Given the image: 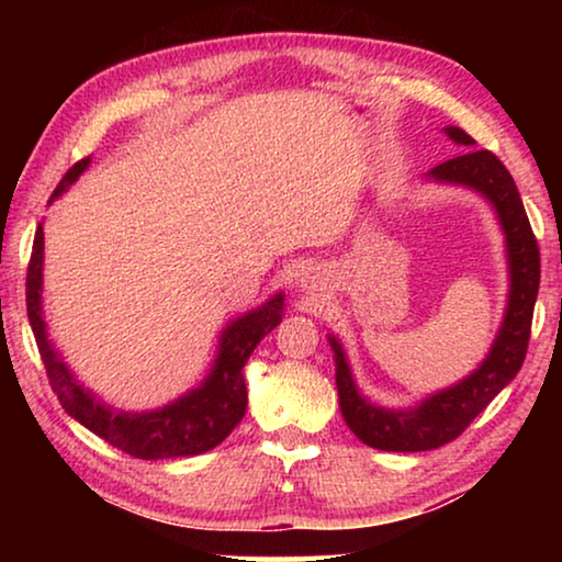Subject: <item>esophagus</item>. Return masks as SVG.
Segmentation results:
<instances>
[{"label": "esophagus", "instance_id": "34e87169", "mask_svg": "<svg viewBox=\"0 0 562 562\" xmlns=\"http://www.w3.org/2000/svg\"><path fill=\"white\" fill-rule=\"evenodd\" d=\"M302 286H304V289H312V276H310V273L302 276Z\"/></svg>", "mask_w": 562, "mask_h": 562}]
</instances>
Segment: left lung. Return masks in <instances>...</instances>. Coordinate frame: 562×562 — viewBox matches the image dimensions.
I'll list each match as a JSON object with an SVG mask.
<instances>
[{
    "mask_svg": "<svg viewBox=\"0 0 562 562\" xmlns=\"http://www.w3.org/2000/svg\"><path fill=\"white\" fill-rule=\"evenodd\" d=\"M450 140L473 145L465 130L445 127ZM442 183H460L479 191L494 204L506 235L509 258V304L486 360L456 386L437 391L414 409H383L360 396L345 360L342 345L329 337L335 350V381L340 394V409L358 440L389 452H422L448 445L465 432V427L494 402V396L519 373L525 363L529 329L540 289V248L529 227L525 204L512 173L491 150H465L463 156L445 160L427 173Z\"/></svg>",
    "mask_w": 562,
    "mask_h": 562,
    "instance_id": "obj_1",
    "label": "left lung"
}]
</instances>
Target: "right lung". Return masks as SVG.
<instances>
[{
	"label": "right lung",
	"mask_w": 562,
	"mask_h": 562,
	"mask_svg": "<svg viewBox=\"0 0 562 562\" xmlns=\"http://www.w3.org/2000/svg\"><path fill=\"white\" fill-rule=\"evenodd\" d=\"M89 168V158L68 168L64 179L53 191L50 202L71 187L79 176ZM27 317L33 327L37 350H41L45 373H48L50 389L56 391L58 402L76 422L110 442L112 448L133 458L164 460L202 456V452L217 448L233 429L240 425L245 406H248V389H245L243 366L248 363L250 352L258 342L281 322L283 294L268 299L263 306L235 319L220 340V352L214 360L212 373L199 389H191L156 412H117L106 406L102 398L91 394L74 379L68 366L53 350L45 333L43 319V225L35 229L33 256L27 266Z\"/></svg>",
	"instance_id": "1"
}]
</instances>
